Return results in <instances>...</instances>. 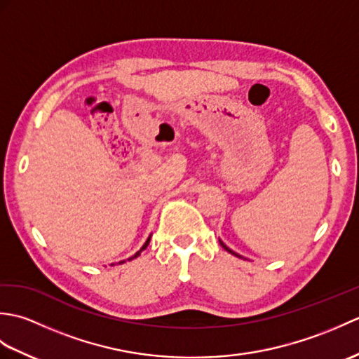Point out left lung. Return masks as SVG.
<instances>
[{"label": "left lung", "instance_id": "8db88e82", "mask_svg": "<svg viewBox=\"0 0 359 359\" xmlns=\"http://www.w3.org/2000/svg\"><path fill=\"white\" fill-rule=\"evenodd\" d=\"M219 242H220V245H222V247H224V248H225V250L228 251V253H231V255H234V256H238V257H241V259H245V257H242L241 255H238V253H234V251H233V250H230V248H228V247L225 245V243H224L222 241H220V239H219Z\"/></svg>", "mask_w": 359, "mask_h": 359}]
</instances>
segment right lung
Wrapping results in <instances>:
<instances>
[{"instance_id": "right-lung-1", "label": "right lung", "mask_w": 359, "mask_h": 359, "mask_svg": "<svg viewBox=\"0 0 359 359\" xmlns=\"http://www.w3.org/2000/svg\"><path fill=\"white\" fill-rule=\"evenodd\" d=\"M149 241H151V236H149V238H148V241L143 243V247H142V248H140L139 251H137V253H135L134 256H131V257H129V259H128V261H131V259H135V257H139V256H140V253H142V251H143L144 248H147V247L149 245ZM123 262H125V261H121V262H118V264H123ZM112 265H114V264H112Z\"/></svg>"}]
</instances>
